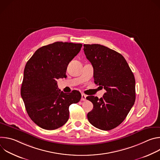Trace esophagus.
I'll use <instances>...</instances> for the list:
<instances>
[{"instance_id":"obj_1","label":"esophagus","mask_w":160,"mask_h":160,"mask_svg":"<svg viewBox=\"0 0 160 160\" xmlns=\"http://www.w3.org/2000/svg\"><path fill=\"white\" fill-rule=\"evenodd\" d=\"M86 98H87V96H86V95H85V94H82V98H81V100H82V101H86V100H87Z\"/></svg>"}]
</instances>
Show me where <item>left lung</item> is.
I'll return each instance as SVG.
<instances>
[{
  "label": "left lung",
  "instance_id": "8db88e82",
  "mask_svg": "<svg viewBox=\"0 0 160 160\" xmlns=\"http://www.w3.org/2000/svg\"><path fill=\"white\" fill-rule=\"evenodd\" d=\"M87 59L94 68V83L106 90L102 98L87 97L93 104L88 112V122L102 130H110L120 125L135 100L134 75L124 57L100 44H84Z\"/></svg>",
  "mask_w": 160,
  "mask_h": 160
}]
</instances>
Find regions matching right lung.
Here are the masks:
<instances>
[{"label": "right lung", "mask_w": 160, "mask_h": 160, "mask_svg": "<svg viewBox=\"0 0 160 160\" xmlns=\"http://www.w3.org/2000/svg\"><path fill=\"white\" fill-rule=\"evenodd\" d=\"M82 43L56 42L37 49L27 61L21 96L31 120L45 130H55L69 118V106L81 99L78 90L66 94L56 80L65 78L67 66L80 51Z\"/></svg>", "instance_id": "add662e5"}]
</instances>
